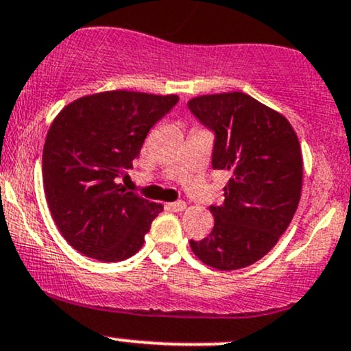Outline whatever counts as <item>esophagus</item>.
<instances>
[{
	"label": "esophagus",
	"mask_w": 351,
	"mask_h": 351,
	"mask_svg": "<svg viewBox=\"0 0 351 351\" xmlns=\"http://www.w3.org/2000/svg\"><path fill=\"white\" fill-rule=\"evenodd\" d=\"M167 206H168V210L180 213V211H183L184 208H186V203H184V202H175V203H168Z\"/></svg>",
	"instance_id": "1"
}]
</instances>
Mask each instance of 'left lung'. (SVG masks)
<instances>
[{"label": "left lung", "mask_w": 351, "mask_h": 351, "mask_svg": "<svg viewBox=\"0 0 351 351\" xmlns=\"http://www.w3.org/2000/svg\"><path fill=\"white\" fill-rule=\"evenodd\" d=\"M188 108L217 134L213 168L230 173L225 202L210 206L213 230L191 240V252L223 271L250 267L276 245L298 208V136L282 113L241 91L196 96Z\"/></svg>", "instance_id": "8db88e82"}]
</instances>
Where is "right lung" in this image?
<instances>
[{
	"instance_id": "right-lung-1",
	"label": "right lung",
	"mask_w": 351,
	"mask_h": 351,
	"mask_svg": "<svg viewBox=\"0 0 351 351\" xmlns=\"http://www.w3.org/2000/svg\"><path fill=\"white\" fill-rule=\"evenodd\" d=\"M176 101V95L101 91L75 99L53 119L43 148L45 196L58 230L84 256L113 263L143 246L163 205L117 182Z\"/></svg>"
}]
</instances>
